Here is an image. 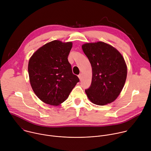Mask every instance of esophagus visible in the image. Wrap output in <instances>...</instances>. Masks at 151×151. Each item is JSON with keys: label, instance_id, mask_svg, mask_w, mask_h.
Masks as SVG:
<instances>
[{"label": "esophagus", "instance_id": "esophagus-1", "mask_svg": "<svg viewBox=\"0 0 151 151\" xmlns=\"http://www.w3.org/2000/svg\"><path fill=\"white\" fill-rule=\"evenodd\" d=\"M78 78H79V79H80V81H81V79H82V73H81V74H79V75H78Z\"/></svg>", "mask_w": 151, "mask_h": 151}]
</instances>
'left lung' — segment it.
Segmentation results:
<instances>
[{"mask_svg": "<svg viewBox=\"0 0 151 151\" xmlns=\"http://www.w3.org/2000/svg\"><path fill=\"white\" fill-rule=\"evenodd\" d=\"M82 50L91 63L92 81L85 90L94 104L103 106L115 101L121 93L127 75V67L122 54L103 42L85 43Z\"/></svg>", "mask_w": 151, "mask_h": 151, "instance_id": "1", "label": "left lung"}]
</instances>
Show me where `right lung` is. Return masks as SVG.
Here are the masks:
<instances>
[{
  "mask_svg": "<svg viewBox=\"0 0 151 151\" xmlns=\"http://www.w3.org/2000/svg\"><path fill=\"white\" fill-rule=\"evenodd\" d=\"M72 42L52 40L40 47L30 58V83L36 96L44 103L57 106L65 101L79 81L72 73L68 55Z\"/></svg>",
  "mask_w": 151,
  "mask_h": 151,
  "instance_id": "right-lung-1",
  "label": "right lung"
}]
</instances>
